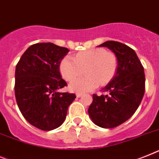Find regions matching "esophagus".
Instances as JSON below:
<instances>
[{
    "instance_id": "esophagus-1",
    "label": "esophagus",
    "mask_w": 159,
    "mask_h": 159,
    "mask_svg": "<svg viewBox=\"0 0 159 159\" xmlns=\"http://www.w3.org/2000/svg\"><path fill=\"white\" fill-rule=\"evenodd\" d=\"M76 95H77V98H80V97L82 96V94H81V93H77V94H76Z\"/></svg>"
}]
</instances>
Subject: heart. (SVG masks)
I'll return each instance as SVG.
<instances>
[{
  "mask_svg": "<svg viewBox=\"0 0 159 159\" xmlns=\"http://www.w3.org/2000/svg\"><path fill=\"white\" fill-rule=\"evenodd\" d=\"M117 61L115 55L102 48H94L67 56L61 61L60 71L66 81H72L84 71L86 75L70 83L72 91L88 92L99 85H105L112 79L116 72Z\"/></svg>",
  "mask_w": 159,
  "mask_h": 159,
  "instance_id": "heart-1",
  "label": "heart"
}]
</instances>
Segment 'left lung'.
<instances>
[{
	"mask_svg": "<svg viewBox=\"0 0 159 159\" xmlns=\"http://www.w3.org/2000/svg\"><path fill=\"white\" fill-rule=\"evenodd\" d=\"M107 47L116 54L117 69L115 77L103 89L105 94H93L88 113L96 125L112 129L133 116L145 93V77L143 65L133 49L117 41H107Z\"/></svg>",
	"mask_w": 159,
	"mask_h": 159,
	"instance_id": "left-lung-1",
	"label": "left lung"
}]
</instances>
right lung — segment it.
<instances>
[{
  "mask_svg": "<svg viewBox=\"0 0 159 159\" xmlns=\"http://www.w3.org/2000/svg\"><path fill=\"white\" fill-rule=\"evenodd\" d=\"M69 50L52 43L29 47L15 69L16 101L30 125L43 131L60 127L65 121L75 94L57 90L67 86L61 78L60 65Z\"/></svg>",
  "mask_w": 159,
  "mask_h": 159,
  "instance_id": "add662e5",
  "label": "right lung"
}]
</instances>
